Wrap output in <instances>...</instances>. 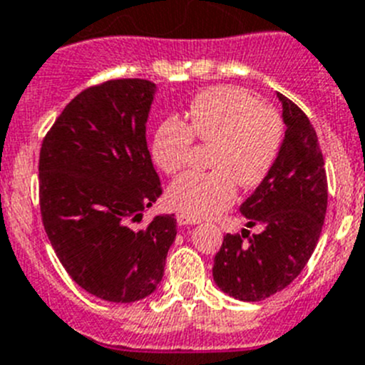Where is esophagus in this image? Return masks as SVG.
I'll return each mask as SVG.
<instances>
[{
  "label": "esophagus",
  "mask_w": 365,
  "mask_h": 365,
  "mask_svg": "<svg viewBox=\"0 0 365 365\" xmlns=\"http://www.w3.org/2000/svg\"><path fill=\"white\" fill-rule=\"evenodd\" d=\"M176 220H178L180 225H195V223H198V220L192 218V216L183 215V212H180V215L176 216Z\"/></svg>",
  "instance_id": "34e87169"
}]
</instances>
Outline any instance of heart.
Wrapping results in <instances>:
<instances>
[{
    "mask_svg": "<svg viewBox=\"0 0 365 365\" xmlns=\"http://www.w3.org/2000/svg\"><path fill=\"white\" fill-rule=\"evenodd\" d=\"M195 138L212 145L207 173H187L170 183L167 200L176 211L207 218L227 209L238 183L255 189L267 180L280 158L285 125L277 109L267 107L247 88L223 85L207 88L189 107V127L178 118H165L154 130V163L176 175L189 163Z\"/></svg>",
    "mask_w": 365,
    "mask_h": 365,
    "instance_id": "heart-1",
    "label": "heart"
}]
</instances>
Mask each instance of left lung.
<instances>
[{
  "label": "left lung",
  "instance_id": "obj_1",
  "mask_svg": "<svg viewBox=\"0 0 365 365\" xmlns=\"http://www.w3.org/2000/svg\"><path fill=\"white\" fill-rule=\"evenodd\" d=\"M285 138L280 158L264 183L242 203L247 227L258 235H225L212 278L229 297L260 302L287 287L309 262L327 209V176L318 138L297 103L278 94Z\"/></svg>",
  "mask_w": 365,
  "mask_h": 365
}]
</instances>
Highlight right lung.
<instances>
[{
  "mask_svg": "<svg viewBox=\"0 0 365 365\" xmlns=\"http://www.w3.org/2000/svg\"><path fill=\"white\" fill-rule=\"evenodd\" d=\"M154 91L140 78L85 88L39 150V207L56 256L87 293L118 304L158 287L176 238L173 215L133 227L162 195L145 140Z\"/></svg>",
  "mask_w": 365,
  "mask_h": 365,
  "instance_id": "1",
  "label": "right lung"
}]
</instances>
